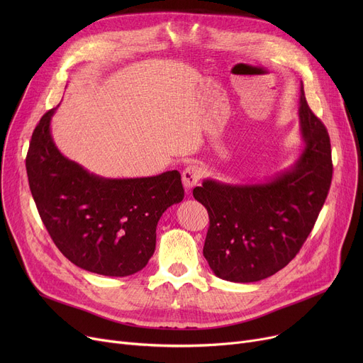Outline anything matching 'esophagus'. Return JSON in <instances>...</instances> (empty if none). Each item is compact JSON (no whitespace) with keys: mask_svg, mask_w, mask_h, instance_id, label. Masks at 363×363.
I'll return each instance as SVG.
<instances>
[{"mask_svg":"<svg viewBox=\"0 0 363 363\" xmlns=\"http://www.w3.org/2000/svg\"><path fill=\"white\" fill-rule=\"evenodd\" d=\"M200 178H201V169L199 166H196V164L186 166L182 172V184H184L186 191L194 188L199 184Z\"/></svg>","mask_w":363,"mask_h":363,"instance_id":"1","label":"esophagus"}]
</instances>
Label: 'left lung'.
I'll use <instances>...</instances> for the list:
<instances>
[{"label": "left lung", "mask_w": 363, "mask_h": 363, "mask_svg": "<svg viewBox=\"0 0 363 363\" xmlns=\"http://www.w3.org/2000/svg\"><path fill=\"white\" fill-rule=\"evenodd\" d=\"M298 104L304 148L290 169L260 184L204 179L193 189L211 219L203 255L225 281L256 282L287 266L325 203L333 179L330 135L309 108L303 84Z\"/></svg>", "instance_id": "obj_1"}]
</instances>
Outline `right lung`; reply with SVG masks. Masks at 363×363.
I'll return each instance as SVG.
<instances>
[{
  "label": "right lung",
  "mask_w": 363,
  "mask_h": 363,
  "mask_svg": "<svg viewBox=\"0 0 363 363\" xmlns=\"http://www.w3.org/2000/svg\"><path fill=\"white\" fill-rule=\"evenodd\" d=\"M48 110L26 156L30 193L54 244L79 268L106 277L141 271L156 249V228L184 188L178 170L111 179L65 157L51 135Z\"/></svg>",
  "instance_id": "obj_1"
}]
</instances>
